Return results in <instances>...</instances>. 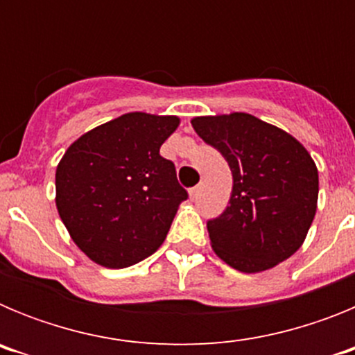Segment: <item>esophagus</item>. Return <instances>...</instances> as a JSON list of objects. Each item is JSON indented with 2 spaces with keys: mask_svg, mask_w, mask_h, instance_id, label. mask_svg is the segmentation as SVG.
Returning <instances> with one entry per match:
<instances>
[{
  "mask_svg": "<svg viewBox=\"0 0 355 355\" xmlns=\"http://www.w3.org/2000/svg\"><path fill=\"white\" fill-rule=\"evenodd\" d=\"M199 190H200L199 184H197V187H193V188H190V197H192V200L197 199V196H199Z\"/></svg>",
  "mask_w": 355,
  "mask_h": 355,
  "instance_id": "1",
  "label": "esophagus"
}]
</instances>
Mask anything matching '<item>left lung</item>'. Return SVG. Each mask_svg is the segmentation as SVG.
<instances>
[{"mask_svg":"<svg viewBox=\"0 0 355 355\" xmlns=\"http://www.w3.org/2000/svg\"><path fill=\"white\" fill-rule=\"evenodd\" d=\"M192 126L233 174L229 206L208 220L216 256L245 274L290 258L306 240L318 200V171L306 147L243 112L196 117Z\"/></svg>","mask_w":355,"mask_h":355,"instance_id":"1","label":"left lung"}]
</instances>
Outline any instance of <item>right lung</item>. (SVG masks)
Listing matches in <instances>:
<instances>
[{
	"label": "right lung",
	"instance_id": "obj_1",
	"mask_svg": "<svg viewBox=\"0 0 355 355\" xmlns=\"http://www.w3.org/2000/svg\"><path fill=\"white\" fill-rule=\"evenodd\" d=\"M175 115L124 114L81 135L56 167V209L94 263L126 268L158 250L188 193L159 147Z\"/></svg>",
	"mask_w": 355,
	"mask_h": 355
}]
</instances>
